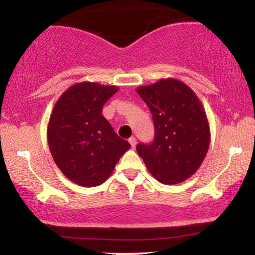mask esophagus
<instances>
[{
	"label": "esophagus",
	"mask_w": 255,
	"mask_h": 255,
	"mask_svg": "<svg viewBox=\"0 0 255 255\" xmlns=\"http://www.w3.org/2000/svg\"><path fill=\"white\" fill-rule=\"evenodd\" d=\"M128 142H130V144H131V146H132V147H134V146H135V144H137V139H135L134 137H131L130 139H128Z\"/></svg>",
	"instance_id": "obj_1"
}]
</instances>
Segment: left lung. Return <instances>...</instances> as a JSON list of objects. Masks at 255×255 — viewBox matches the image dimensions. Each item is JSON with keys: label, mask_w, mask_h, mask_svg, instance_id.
I'll return each mask as SVG.
<instances>
[{"label": "left lung", "mask_w": 255, "mask_h": 255, "mask_svg": "<svg viewBox=\"0 0 255 255\" xmlns=\"http://www.w3.org/2000/svg\"><path fill=\"white\" fill-rule=\"evenodd\" d=\"M135 90L151 110L155 128L152 144L137 145L138 154L159 182H183L200 168L210 145V128L200 99L173 78Z\"/></svg>", "instance_id": "8db88e82"}]
</instances>
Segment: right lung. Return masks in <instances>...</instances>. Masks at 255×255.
Instances as JSON below:
<instances>
[{
	"instance_id": "add662e5",
	"label": "right lung",
	"mask_w": 255,
	"mask_h": 255,
	"mask_svg": "<svg viewBox=\"0 0 255 255\" xmlns=\"http://www.w3.org/2000/svg\"><path fill=\"white\" fill-rule=\"evenodd\" d=\"M117 92L116 86L76 83L59 97L52 111L47 127L52 158L79 186L102 184L131 147L102 115L104 103Z\"/></svg>"
}]
</instances>
